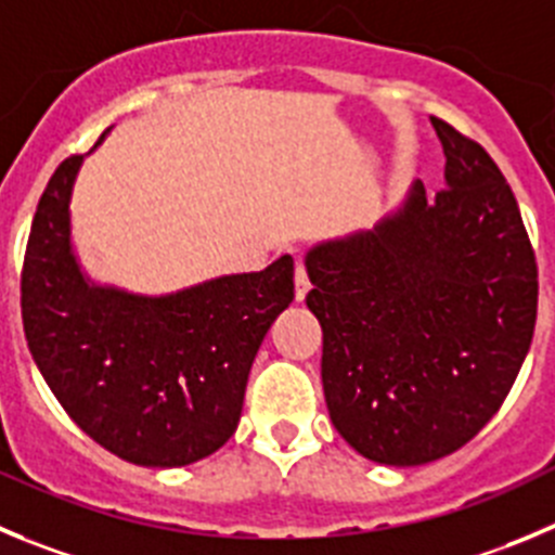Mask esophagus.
I'll return each instance as SVG.
<instances>
[{"label":"esophagus","instance_id":"34e87169","mask_svg":"<svg viewBox=\"0 0 555 555\" xmlns=\"http://www.w3.org/2000/svg\"><path fill=\"white\" fill-rule=\"evenodd\" d=\"M309 289H312V282H309L307 266L298 262V266H295V301H304Z\"/></svg>","mask_w":555,"mask_h":555}]
</instances>
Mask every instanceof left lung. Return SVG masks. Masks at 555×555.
<instances>
[{"label": "left lung", "mask_w": 555, "mask_h": 555, "mask_svg": "<svg viewBox=\"0 0 555 555\" xmlns=\"http://www.w3.org/2000/svg\"><path fill=\"white\" fill-rule=\"evenodd\" d=\"M447 189L422 183L375 230L307 254L323 391L350 447L383 465L457 452L499 413L531 348L537 257L488 150L433 117Z\"/></svg>", "instance_id": "obj_1"}]
</instances>
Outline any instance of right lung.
Returning <instances> with one entry per match:
<instances>
[{"instance_id": "add662e5", "label": "right lung", "mask_w": 555, "mask_h": 555, "mask_svg": "<svg viewBox=\"0 0 555 555\" xmlns=\"http://www.w3.org/2000/svg\"><path fill=\"white\" fill-rule=\"evenodd\" d=\"M81 160L70 155L54 169L29 230L21 271L29 353L67 416L103 449L150 468L196 463L241 422L254 356L295 298L293 257L158 298L98 287L70 246Z\"/></svg>"}]
</instances>
